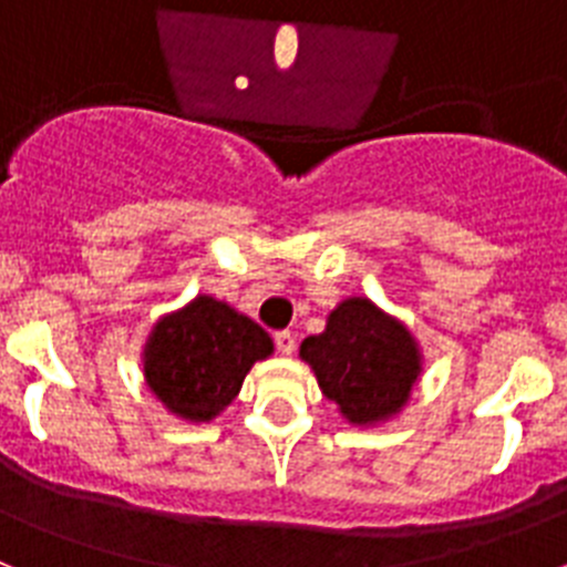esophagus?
Here are the masks:
<instances>
[{"label":"esophagus","mask_w":567,"mask_h":567,"mask_svg":"<svg viewBox=\"0 0 567 567\" xmlns=\"http://www.w3.org/2000/svg\"><path fill=\"white\" fill-rule=\"evenodd\" d=\"M275 346H278L280 354H292L295 352V334L289 329H280L275 332Z\"/></svg>","instance_id":"34e87169"}]
</instances>
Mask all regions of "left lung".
Segmentation results:
<instances>
[{"mask_svg":"<svg viewBox=\"0 0 567 567\" xmlns=\"http://www.w3.org/2000/svg\"><path fill=\"white\" fill-rule=\"evenodd\" d=\"M320 392L352 425H374L409 403L423 372L414 334L369 298H346L329 312L327 329L300 343Z\"/></svg>","mask_w":567,"mask_h":567,"instance_id":"1","label":"left lung"}]
</instances>
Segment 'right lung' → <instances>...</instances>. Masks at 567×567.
<instances>
[{
    "label": "right lung",
    "mask_w": 567,
    "mask_h": 567,
    "mask_svg": "<svg viewBox=\"0 0 567 567\" xmlns=\"http://www.w3.org/2000/svg\"><path fill=\"white\" fill-rule=\"evenodd\" d=\"M272 338L247 315L209 295L164 315L144 346V380L164 409L189 423L221 414Z\"/></svg>",
    "instance_id": "right-lung-1"
}]
</instances>
